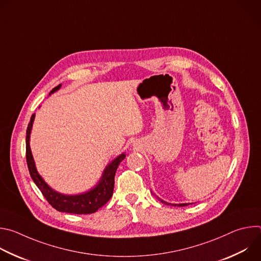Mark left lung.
<instances>
[{
    "instance_id": "left-lung-1",
    "label": "left lung",
    "mask_w": 261,
    "mask_h": 261,
    "mask_svg": "<svg viewBox=\"0 0 261 261\" xmlns=\"http://www.w3.org/2000/svg\"><path fill=\"white\" fill-rule=\"evenodd\" d=\"M157 197H158V196H157ZM158 199H159L162 203H165V204H168V205H173V206H186V205L190 204V203H178V204H176V203H168V202H166V201H164V200L160 199L159 197H158Z\"/></svg>"
}]
</instances>
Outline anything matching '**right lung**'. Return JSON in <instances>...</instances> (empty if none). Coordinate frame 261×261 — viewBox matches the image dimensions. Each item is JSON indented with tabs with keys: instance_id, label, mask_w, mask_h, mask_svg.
I'll return each mask as SVG.
<instances>
[{
	"instance_id": "right-lung-1",
	"label": "right lung",
	"mask_w": 261,
	"mask_h": 261,
	"mask_svg": "<svg viewBox=\"0 0 261 261\" xmlns=\"http://www.w3.org/2000/svg\"><path fill=\"white\" fill-rule=\"evenodd\" d=\"M62 85H59L49 93L53 94L60 90ZM35 120V114L31 117V121L28 125L27 136H25V157L30 175L37 187L39 188L43 196L49 202V204L59 212L69 213V214H93L97 212L101 206H103L114 193L115 186V175L120 163L125 159V153L118 156L116 159L111 161L104 169L102 176L100 177L97 185H95L92 189L87 192L75 194V195H67L57 192L45 182L42 176L37 171L35 161L32 155L30 147V137Z\"/></svg>"
}]
</instances>
